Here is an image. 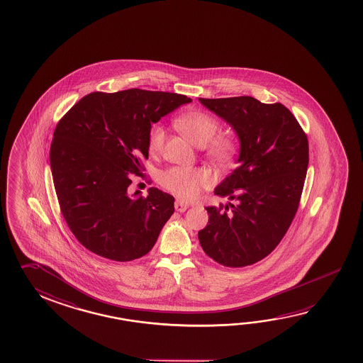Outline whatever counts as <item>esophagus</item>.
I'll return each instance as SVG.
<instances>
[{
  "mask_svg": "<svg viewBox=\"0 0 363 363\" xmlns=\"http://www.w3.org/2000/svg\"><path fill=\"white\" fill-rule=\"evenodd\" d=\"M187 208H189V204H187V203L182 201V200H176V203H174V209H176L177 212H185Z\"/></svg>",
  "mask_w": 363,
  "mask_h": 363,
  "instance_id": "34e87169",
  "label": "esophagus"
}]
</instances>
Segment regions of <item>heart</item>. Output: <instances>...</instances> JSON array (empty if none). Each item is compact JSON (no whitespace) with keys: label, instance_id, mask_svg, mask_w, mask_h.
Here are the masks:
<instances>
[{"label":"heart","instance_id":"obj_1","mask_svg":"<svg viewBox=\"0 0 363 363\" xmlns=\"http://www.w3.org/2000/svg\"><path fill=\"white\" fill-rule=\"evenodd\" d=\"M179 130L185 133L199 147H206V157L213 163L226 167L233 163L238 152V143L230 135H219L220 124L218 119L206 111H187L177 119ZM165 132L160 124L151 127L149 132V150L151 154L160 152L164 146ZM160 182L167 190L184 200L198 198L203 189L212 185L213 178L209 172L199 168L173 167L162 173Z\"/></svg>","mask_w":363,"mask_h":363}]
</instances>
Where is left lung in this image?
Instances as JSON below:
<instances>
[{
  "mask_svg": "<svg viewBox=\"0 0 363 363\" xmlns=\"http://www.w3.org/2000/svg\"><path fill=\"white\" fill-rule=\"evenodd\" d=\"M239 137V167L214 194L235 204L208 206L199 231L208 257L226 267L250 266L274 250L298 211L307 174L308 138L282 104L250 96L199 99Z\"/></svg>",
  "mask_w": 363,
  "mask_h": 363,
  "instance_id": "8db88e82",
  "label": "left lung"
}]
</instances>
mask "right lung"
<instances>
[{
    "instance_id": "right-lung-1",
    "label": "right lung",
    "mask_w": 363,
    "mask_h": 363,
    "mask_svg": "<svg viewBox=\"0 0 363 363\" xmlns=\"http://www.w3.org/2000/svg\"><path fill=\"white\" fill-rule=\"evenodd\" d=\"M185 95L130 89L82 97L56 125L50 165L62 216L89 252L116 262L149 253L174 212V198L151 187L132 196L130 174L149 157L151 123Z\"/></svg>"
}]
</instances>
